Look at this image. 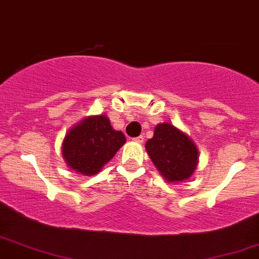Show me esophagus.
<instances>
[{
    "label": "esophagus",
    "instance_id": "obj_1",
    "mask_svg": "<svg viewBox=\"0 0 259 259\" xmlns=\"http://www.w3.org/2000/svg\"><path fill=\"white\" fill-rule=\"evenodd\" d=\"M133 140H134V141H135V143H139V144H143V143H144V140H145V139H144V136H143V135H140V136H138V138H134V139H133Z\"/></svg>",
    "mask_w": 259,
    "mask_h": 259
}]
</instances>
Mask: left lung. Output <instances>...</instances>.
Returning <instances> with one entry per match:
<instances>
[{
    "mask_svg": "<svg viewBox=\"0 0 259 259\" xmlns=\"http://www.w3.org/2000/svg\"><path fill=\"white\" fill-rule=\"evenodd\" d=\"M145 149L156 168L168 183H180L190 178L197 169L199 152L186 133L171 123L156 125Z\"/></svg>",
    "mask_w": 259,
    "mask_h": 259,
    "instance_id": "8db88e82",
    "label": "left lung"
}]
</instances>
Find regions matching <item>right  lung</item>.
<instances>
[{
  "label": "right lung",
  "instance_id": "1",
  "mask_svg": "<svg viewBox=\"0 0 259 259\" xmlns=\"http://www.w3.org/2000/svg\"><path fill=\"white\" fill-rule=\"evenodd\" d=\"M107 115H90L72 126L62 141V157L70 168L83 176H95L125 144Z\"/></svg>",
  "mask_w": 259,
  "mask_h": 259
}]
</instances>
